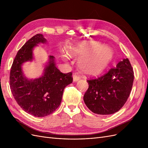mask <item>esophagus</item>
<instances>
[{"label": "esophagus", "instance_id": "esophagus-1", "mask_svg": "<svg viewBox=\"0 0 148 148\" xmlns=\"http://www.w3.org/2000/svg\"><path fill=\"white\" fill-rule=\"evenodd\" d=\"M73 82H75L78 81V80L80 79V78H80V76L78 75V73H75L73 75Z\"/></svg>", "mask_w": 148, "mask_h": 148}]
</instances>
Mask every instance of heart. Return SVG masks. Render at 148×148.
Listing matches in <instances>:
<instances>
[{
	"mask_svg": "<svg viewBox=\"0 0 148 148\" xmlns=\"http://www.w3.org/2000/svg\"><path fill=\"white\" fill-rule=\"evenodd\" d=\"M66 53L70 57H80L78 60L79 68L88 75L101 73L113 56L112 49L99 42H79L68 47ZM65 59L66 56H63Z\"/></svg>",
	"mask_w": 148,
	"mask_h": 148,
	"instance_id": "b5f03b06",
	"label": "heart"
}]
</instances>
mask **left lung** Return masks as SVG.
Listing matches in <instances>:
<instances>
[{
	"mask_svg": "<svg viewBox=\"0 0 148 148\" xmlns=\"http://www.w3.org/2000/svg\"><path fill=\"white\" fill-rule=\"evenodd\" d=\"M133 79L130 62L125 59L101 77L87 80L89 87L83 97L85 104L97 114L117 112L127 102Z\"/></svg>",
	"mask_w": 148,
	"mask_h": 148,
	"instance_id": "1",
	"label": "left lung"
}]
</instances>
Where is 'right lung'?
<instances>
[{"mask_svg":"<svg viewBox=\"0 0 148 148\" xmlns=\"http://www.w3.org/2000/svg\"><path fill=\"white\" fill-rule=\"evenodd\" d=\"M46 42L41 34L29 39L18 51L10 73L11 92L17 104L26 112L37 117L53 113L60 104L65 88L73 82L72 73H62L51 56L42 77L34 79L25 77L21 65L32 60L33 49L38 44Z\"/></svg>","mask_w":148,"mask_h":148,"instance_id":"right-lung-1","label":"right lung"}]
</instances>
